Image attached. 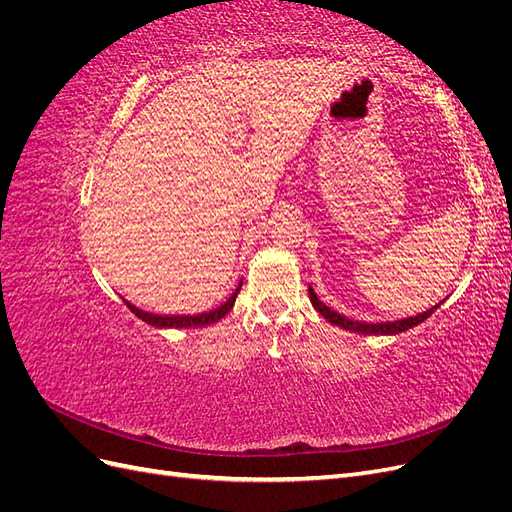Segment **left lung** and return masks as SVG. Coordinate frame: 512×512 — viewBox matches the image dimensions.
<instances>
[{"label":"left lung","mask_w":512,"mask_h":512,"mask_svg":"<svg viewBox=\"0 0 512 512\" xmlns=\"http://www.w3.org/2000/svg\"><path fill=\"white\" fill-rule=\"evenodd\" d=\"M309 301H312V305L318 309V312L327 318L331 324H335V327H342L346 331H352V333H363V335H395V333H401V331H408L412 327H416V324H421L423 320H427L433 312H436V307L427 309V312L418 314V316H412V318H404V320H395V322H378V324H369V322H359V320H352V318H346L342 314L333 312L331 307L324 305L318 297L316 292L309 288Z\"/></svg>","instance_id":"obj_1"}]
</instances>
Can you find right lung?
Returning <instances> with one entry per match:
<instances>
[{
  "mask_svg": "<svg viewBox=\"0 0 512 512\" xmlns=\"http://www.w3.org/2000/svg\"><path fill=\"white\" fill-rule=\"evenodd\" d=\"M241 286H243V282H239L237 290L232 292V297L224 305L215 307V309H211V312H205V314H196V316H158V314L143 312V309L130 305L128 301H126V305L130 307V312L134 316H138L143 322L151 324V327H158V329H196V327H207V324L222 320L230 312L232 305H235Z\"/></svg>",
  "mask_w": 512,
  "mask_h": 512,
  "instance_id": "add662e5",
  "label": "right lung"
}]
</instances>
